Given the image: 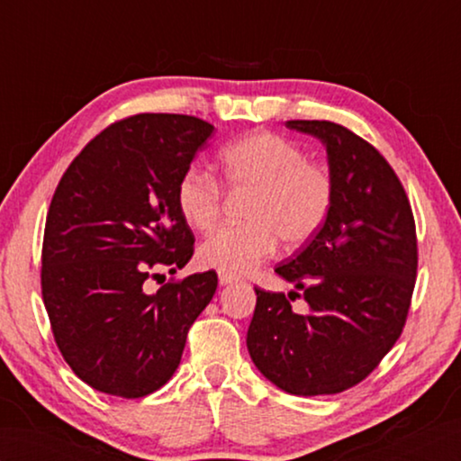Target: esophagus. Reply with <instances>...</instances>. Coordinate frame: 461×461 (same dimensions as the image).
Masks as SVG:
<instances>
[{"mask_svg":"<svg viewBox=\"0 0 461 461\" xmlns=\"http://www.w3.org/2000/svg\"><path fill=\"white\" fill-rule=\"evenodd\" d=\"M218 281H220V285H231V283H238L240 277L233 276V273H228V271H220Z\"/></svg>","mask_w":461,"mask_h":461,"instance_id":"obj_1","label":"esophagus"}]
</instances>
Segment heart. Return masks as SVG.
I'll list each match as a JSON object with an SVG mask.
<instances>
[{"label": "heart", "mask_w": 461, "mask_h": 461, "mask_svg": "<svg viewBox=\"0 0 461 461\" xmlns=\"http://www.w3.org/2000/svg\"><path fill=\"white\" fill-rule=\"evenodd\" d=\"M225 182L253 190L246 225L215 230L198 249L203 267L248 273L283 246H305L327 221L335 182L325 166L305 160L297 144L259 131L230 142L220 154ZM176 203L190 228H213L221 210V188L212 174L188 168L176 185Z\"/></svg>", "instance_id": "b5f03b06"}]
</instances>
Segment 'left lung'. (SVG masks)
<instances>
[{"label":"left lung","instance_id":"8db88e82","mask_svg":"<svg viewBox=\"0 0 461 461\" xmlns=\"http://www.w3.org/2000/svg\"><path fill=\"white\" fill-rule=\"evenodd\" d=\"M285 126L325 146L335 200L315 238L276 269L310 311L299 316L285 295L256 289L248 350L289 394H337L365 380L402 332L418 266L414 215L375 146L329 121Z\"/></svg>","mask_w":461,"mask_h":461}]
</instances>
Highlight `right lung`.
Segmentation results:
<instances>
[{
	"label": "right lung",
	"mask_w": 461,
	"mask_h": 461,
	"mask_svg": "<svg viewBox=\"0 0 461 461\" xmlns=\"http://www.w3.org/2000/svg\"><path fill=\"white\" fill-rule=\"evenodd\" d=\"M213 126L188 114H136L85 146L47 213L41 287L57 347L86 384L140 398L172 378L218 276L194 273L156 293L152 267L182 269L194 233L176 185Z\"/></svg>",
	"instance_id": "1"
}]
</instances>
